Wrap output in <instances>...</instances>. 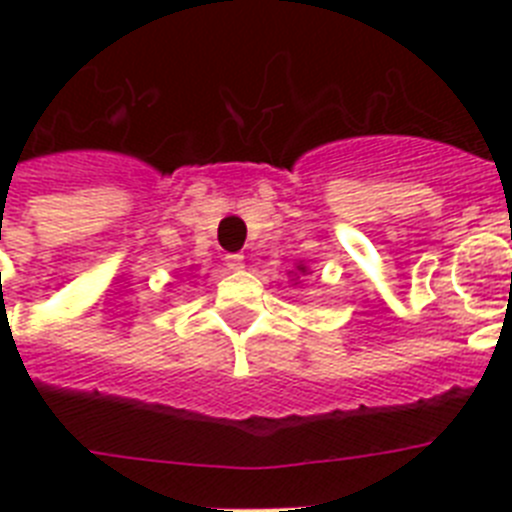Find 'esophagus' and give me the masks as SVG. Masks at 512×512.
I'll use <instances>...</instances> for the list:
<instances>
[{"label":"esophagus","mask_w":512,"mask_h":512,"mask_svg":"<svg viewBox=\"0 0 512 512\" xmlns=\"http://www.w3.org/2000/svg\"><path fill=\"white\" fill-rule=\"evenodd\" d=\"M225 266H228L230 271H241L243 266H246V261H243L241 253H228V256H225Z\"/></svg>","instance_id":"34e87169"}]
</instances>
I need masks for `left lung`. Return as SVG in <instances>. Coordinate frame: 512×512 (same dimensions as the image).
Listing matches in <instances>:
<instances>
[{"mask_svg":"<svg viewBox=\"0 0 512 512\" xmlns=\"http://www.w3.org/2000/svg\"><path fill=\"white\" fill-rule=\"evenodd\" d=\"M297 270L301 271L300 275L296 274V271H289V274H292V277H295V279H292V282H300V277H305V274H310V269H307V266L305 264H300V266H297Z\"/></svg>","mask_w":512,"mask_h":512,"instance_id":"obj_1","label":"left lung"}]
</instances>
